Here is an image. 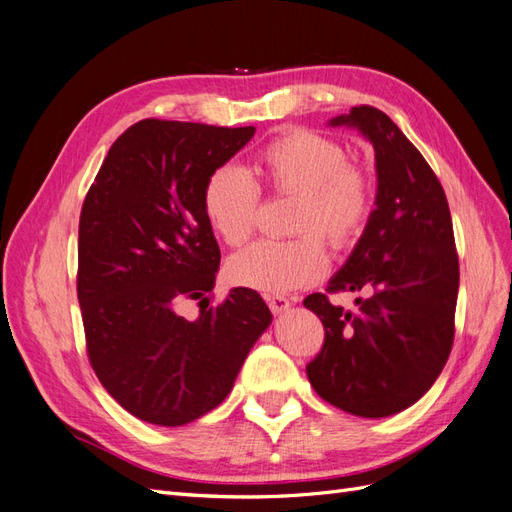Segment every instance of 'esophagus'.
I'll list each match as a JSON object with an SVG mask.
<instances>
[{
  "label": "esophagus",
  "mask_w": 512,
  "mask_h": 512,
  "mask_svg": "<svg viewBox=\"0 0 512 512\" xmlns=\"http://www.w3.org/2000/svg\"><path fill=\"white\" fill-rule=\"evenodd\" d=\"M267 303H269V309L273 314H282L286 312V309L290 307V301L286 297H282V294H267Z\"/></svg>",
  "instance_id": "34e87169"
}]
</instances>
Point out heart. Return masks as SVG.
<instances>
[{"label": "heart", "mask_w": 512, "mask_h": 512, "mask_svg": "<svg viewBox=\"0 0 512 512\" xmlns=\"http://www.w3.org/2000/svg\"><path fill=\"white\" fill-rule=\"evenodd\" d=\"M260 183L275 196H297L290 230L297 239L256 241L228 262L230 280L267 294H282L318 282L329 256L322 239L346 250L363 235L374 207L367 168L348 160L333 138L312 130H290L262 147L254 162ZM260 190L239 168H215L203 188L209 226L226 245L252 237Z\"/></svg>", "instance_id": "obj_1"}]
</instances>
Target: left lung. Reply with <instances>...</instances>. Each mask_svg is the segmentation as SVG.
<instances>
[{
  "label": "left lung",
  "mask_w": 512,
  "mask_h": 512,
  "mask_svg": "<svg viewBox=\"0 0 512 512\" xmlns=\"http://www.w3.org/2000/svg\"><path fill=\"white\" fill-rule=\"evenodd\" d=\"M331 126L359 128L376 151L378 194L363 237L327 286L303 301L324 344L307 363L314 391L365 418L391 416L421 399L455 339L459 258L446 194L427 160L391 117L352 106ZM367 289L354 313L328 294Z\"/></svg>",
  "instance_id": "obj_1"
}]
</instances>
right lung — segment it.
<instances>
[{
  "instance_id": "obj_1",
  "label": "right lung",
  "mask_w": 512,
  "mask_h": 512,
  "mask_svg": "<svg viewBox=\"0 0 512 512\" xmlns=\"http://www.w3.org/2000/svg\"><path fill=\"white\" fill-rule=\"evenodd\" d=\"M256 128L143 119L108 149L79 222V294L89 363L121 408L179 427L218 408L271 324L252 288L209 307L220 247L203 211L215 168ZM201 314L185 321L183 300Z\"/></svg>"
}]
</instances>
